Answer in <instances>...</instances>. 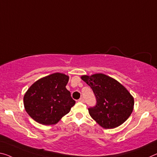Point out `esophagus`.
Instances as JSON below:
<instances>
[{"instance_id": "34e87169", "label": "esophagus", "mask_w": 157, "mask_h": 157, "mask_svg": "<svg viewBox=\"0 0 157 157\" xmlns=\"http://www.w3.org/2000/svg\"><path fill=\"white\" fill-rule=\"evenodd\" d=\"M78 102H80V103H84V98H82V97H81V98L78 100Z\"/></svg>"}]
</instances>
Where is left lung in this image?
I'll list each match as a JSON object with an SVG mask.
<instances>
[{
    "mask_svg": "<svg viewBox=\"0 0 157 157\" xmlns=\"http://www.w3.org/2000/svg\"><path fill=\"white\" fill-rule=\"evenodd\" d=\"M81 78L95 95L96 105L88 110L99 125L104 128H114L126 121L133 112L134 99L122 84L102 73L82 75Z\"/></svg>",
    "mask_w": 157,
    "mask_h": 157,
    "instance_id": "1",
    "label": "left lung"
}]
</instances>
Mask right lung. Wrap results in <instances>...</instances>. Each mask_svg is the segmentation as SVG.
Instances as JSON below:
<instances>
[{"label":"right lung","mask_w":157,"mask_h":157,"mask_svg":"<svg viewBox=\"0 0 157 157\" xmlns=\"http://www.w3.org/2000/svg\"><path fill=\"white\" fill-rule=\"evenodd\" d=\"M69 77L56 73L38 79L24 96V105L31 117L43 125L56 124L75 104L66 86Z\"/></svg>","instance_id":"right-lung-1"}]
</instances>
